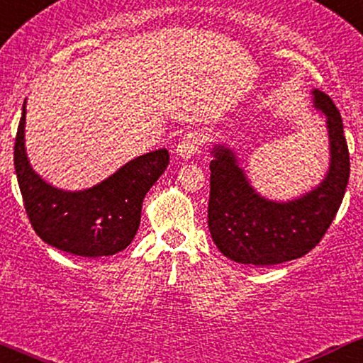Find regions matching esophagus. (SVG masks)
<instances>
[{
    "label": "esophagus",
    "instance_id": "esophagus-1",
    "mask_svg": "<svg viewBox=\"0 0 363 363\" xmlns=\"http://www.w3.org/2000/svg\"><path fill=\"white\" fill-rule=\"evenodd\" d=\"M201 145H203V135H201V133L189 131V133H186L184 136H182L181 141H179L176 153L181 158H191L199 152Z\"/></svg>",
    "mask_w": 363,
    "mask_h": 363
}]
</instances>
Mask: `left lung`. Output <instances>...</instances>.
I'll return each mask as SVG.
<instances>
[{
	"label": "left lung",
	"instance_id": "left-lung-1",
	"mask_svg": "<svg viewBox=\"0 0 363 363\" xmlns=\"http://www.w3.org/2000/svg\"><path fill=\"white\" fill-rule=\"evenodd\" d=\"M312 95L315 109L326 116L331 160L324 181L311 193L294 201H269L252 189L230 148L216 145L211 152L208 228L232 261L272 266L306 256L338 213L350 177L343 121L329 95L319 90Z\"/></svg>",
	"mask_w": 363,
	"mask_h": 363
}]
</instances>
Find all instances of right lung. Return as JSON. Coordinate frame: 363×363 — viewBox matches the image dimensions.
Instances as JSON below:
<instances>
[{
  "instance_id": "right-lung-1",
  "label": "right lung",
  "mask_w": 363,
  "mask_h": 363,
  "mask_svg": "<svg viewBox=\"0 0 363 363\" xmlns=\"http://www.w3.org/2000/svg\"><path fill=\"white\" fill-rule=\"evenodd\" d=\"M25 104L15 138V172L35 234L60 251L83 257L112 256L126 249L140 227L145 194L169 165L165 148L128 162L101 184L62 191L32 170L25 153Z\"/></svg>"
}]
</instances>
